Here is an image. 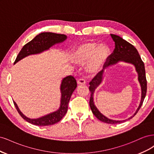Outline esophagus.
Returning a JSON list of instances; mask_svg holds the SVG:
<instances>
[{"mask_svg":"<svg viewBox=\"0 0 154 154\" xmlns=\"http://www.w3.org/2000/svg\"><path fill=\"white\" fill-rule=\"evenodd\" d=\"M78 84L79 85H85L86 83V80L84 78H80L78 80Z\"/></svg>","mask_w":154,"mask_h":154,"instance_id":"1","label":"esophagus"}]
</instances>
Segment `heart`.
<instances>
[{
	"mask_svg": "<svg viewBox=\"0 0 154 154\" xmlns=\"http://www.w3.org/2000/svg\"><path fill=\"white\" fill-rule=\"evenodd\" d=\"M109 57V49L103 44L97 45L95 42H85L78 46L74 53L76 63L83 64L88 60L87 66L90 73L97 72L103 67Z\"/></svg>",
	"mask_w": 154,
	"mask_h": 154,
	"instance_id": "b5f03b06",
	"label": "heart"
}]
</instances>
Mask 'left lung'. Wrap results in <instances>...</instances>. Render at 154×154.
I'll use <instances>...</instances> for the list:
<instances>
[{"instance_id": "left-lung-1", "label": "left lung", "mask_w": 154, "mask_h": 154, "mask_svg": "<svg viewBox=\"0 0 154 154\" xmlns=\"http://www.w3.org/2000/svg\"><path fill=\"white\" fill-rule=\"evenodd\" d=\"M110 36L115 42V49L113 53L109 55L108 60H106L105 64L106 66H107L106 67H108L109 66H111V65L118 63L119 61H123L127 63H132L136 67V71L138 73V80L141 87L142 94L140 104H139L138 109H137L134 115L128 119H130L132 118L137 113V112L142 106L144 97L146 96L147 91V81L146 78L144 64V62L142 61L141 57L139 56L137 50L133 45L130 44L127 41L125 40L118 35L110 34ZM103 70H101L98 73H97L96 75L92 78V80L89 83V91L91 92L89 105L91 110L93 114L97 119L104 123L112 125L123 123L125 122V120L116 121L107 118L105 116L101 114L99 110L97 109L96 106L94 105V101H93V94H94V92L96 87L100 84L102 81V79H103Z\"/></svg>"}]
</instances>
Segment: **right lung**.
<instances>
[{
  "mask_svg": "<svg viewBox=\"0 0 154 154\" xmlns=\"http://www.w3.org/2000/svg\"><path fill=\"white\" fill-rule=\"evenodd\" d=\"M66 38L67 36L65 35L57 34L50 32H42V33L36 36L29 42L24 45V47L22 48L21 51L17 55L14 63H17L27 56L38 54L43 52L44 51L48 50L55 44L62 42ZM76 87V80L72 76H68L64 78L62 82L61 88H60L62 93V98L60 109L53 113H51L38 119H29L26 117L18 109V107L15 101H13V103L15 105L18 114L26 122L38 126L52 125L60 122L66 115L67 111L68 103L70 98H71L72 92L75 90Z\"/></svg>",
  "mask_w": 154,
  "mask_h": 154,
  "instance_id": "add662e5",
  "label": "right lung"
}]
</instances>
